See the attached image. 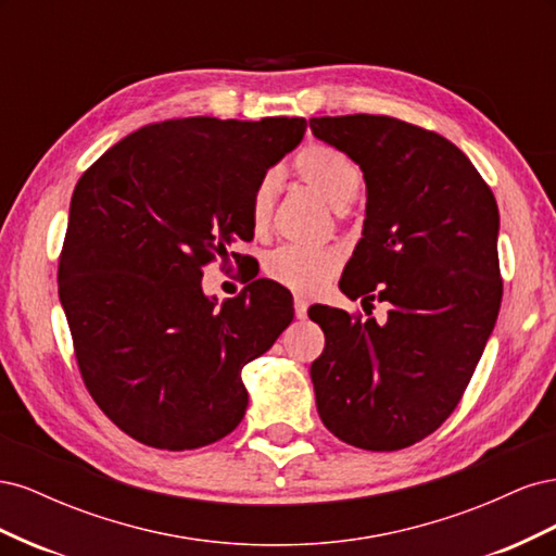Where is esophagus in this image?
I'll use <instances>...</instances> for the list:
<instances>
[{
	"label": "esophagus",
	"instance_id": "1",
	"mask_svg": "<svg viewBox=\"0 0 556 556\" xmlns=\"http://www.w3.org/2000/svg\"><path fill=\"white\" fill-rule=\"evenodd\" d=\"M306 313H308V299L296 294V296H294V315H296L299 319H304Z\"/></svg>",
	"mask_w": 556,
	"mask_h": 556
}]
</instances>
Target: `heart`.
Returning <instances> with one entry per match:
<instances>
[{
  "instance_id": "b5f03b06",
  "label": "heart",
  "mask_w": 556,
  "mask_h": 556,
  "mask_svg": "<svg viewBox=\"0 0 556 556\" xmlns=\"http://www.w3.org/2000/svg\"><path fill=\"white\" fill-rule=\"evenodd\" d=\"M294 169L313 192L323 197L333 211H345L362 188V169L357 162L327 146H308L299 153ZM278 188V174L266 172L252 190L250 217L255 229L268 225L274 208V197ZM341 255L331 248H304V245H280L271 250L264 260V271L268 278L285 285V288L313 294L325 288V282L339 271Z\"/></svg>"
}]
</instances>
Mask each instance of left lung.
Instances as JSON below:
<instances>
[{"instance_id":"obj_1","label":"left lung","mask_w":556,"mask_h":556,"mask_svg":"<svg viewBox=\"0 0 556 556\" xmlns=\"http://www.w3.org/2000/svg\"><path fill=\"white\" fill-rule=\"evenodd\" d=\"M313 137L357 162L366 217L339 282L387 301L376 317L313 306L325 352L311 364L317 413L348 445L408 447L439 429L466 390L501 306L498 206L462 150L387 115L313 117Z\"/></svg>"}]
</instances>
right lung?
Masks as SVG:
<instances>
[{"label": "right lung", "instance_id": "add662e5", "mask_svg": "<svg viewBox=\"0 0 556 556\" xmlns=\"http://www.w3.org/2000/svg\"><path fill=\"white\" fill-rule=\"evenodd\" d=\"M304 131V117H180L129 134L80 176L60 301L88 392L134 441L197 450L243 419L241 371L292 323V294L260 278L217 306L201 266L252 239V190Z\"/></svg>", "mask_w": 556, "mask_h": 556}]
</instances>
